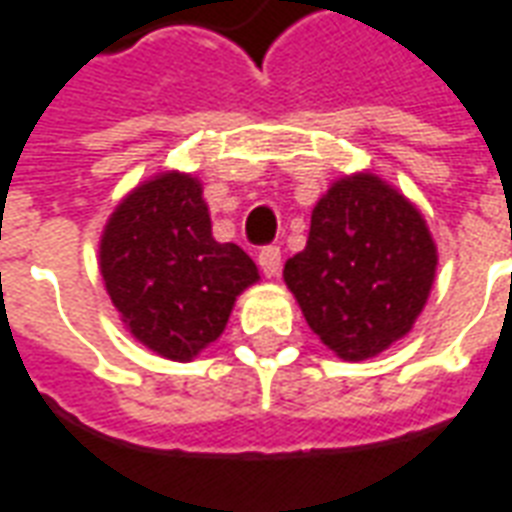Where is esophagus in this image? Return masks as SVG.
<instances>
[{"mask_svg":"<svg viewBox=\"0 0 512 512\" xmlns=\"http://www.w3.org/2000/svg\"><path fill=\"white\" fill-rule=\"evenodd\" d=\"M281 264H283V256H281V248L278 245H264L259 251V267L261 272L267 275V278H275L278 272H281Z\"/></svg>","mask_w":512,"mask_h":512,"instance_id":"obj_1","label":"esophagus"}]
</instances>
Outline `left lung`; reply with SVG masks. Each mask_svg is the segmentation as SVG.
I'll return each instance as SVG.
<instances>
[{"label": "left lung", "mask_w": 512, "mask_h": 512, "mask_svg": "<svg viewBox=\"0 0 512 512\" xmlns=\"http://www.w3.org/2000/svg\"><path fill=\"white\" fill-rule=\"evenodd\" d=\"M434 272L423 215L374 174H354L313 207L308 245L286 261L283 281L324 346L365 360L412 330Z\"/></svg>", "instance_id": "obj_1"}]
</instances>
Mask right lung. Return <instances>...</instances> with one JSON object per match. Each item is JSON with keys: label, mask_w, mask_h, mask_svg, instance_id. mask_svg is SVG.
Returning a JSON list of instances; mask_svg holds the SVG:
<instances>
[{"label": "right lung", "mask_w": 512, "mask_h": 512, "mask_svg": "<svg viewBox=\"0 0 512 512\" xmlns=\"http://www.w3.org/2000/svg\"><path fill=\"white\" fill-rule=\"evenodd\" d=\"M108 297L138 341L185 363L218 338L259 270L234 242H215L201 185L160 174L122 201L100 240Z\"/></svg>", "instance_id": "add662e5"}]
</instances>
